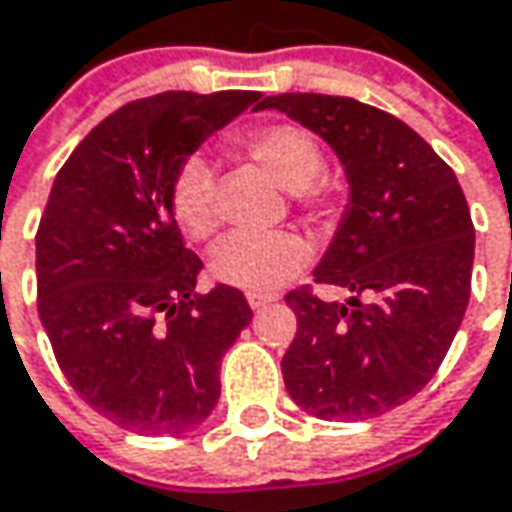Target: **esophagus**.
<instances>
[{
  "instance_id": "34e87169",
  "label": "esophagus",
  "mask_w": 512,
  "mask_h": 512,
  "mask_svg": "<svg viewBox=\"0 0 512 512\" xmlns=\"http://www.w3.org/2000/svg\"><path fill=\"white\" fill-rule=\"evenodd\" d=\"M246 300H249V306H252V309H263V306L274 303L277 297H274V294H260V291H249V294H246Z\"/></svg>"
}]
</instances>
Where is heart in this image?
<instances>
[{"mask_svg":"<svg viewBox=\"0 0 512 512\" xmlns=\"http://www.w3.org/2000/svg\"><path fill=\"white\" fill-rule=\"evenodd\" d=\"M243 150L274 181L289 189L294 203L326 215L331 198L317 184L326 172V158L314 135L297 124H263L240 138ZM169 209L189 238H209L218 226L215 212V169L203 155L184 158L169 184ZM309 257V246L297 232H235L212 252V274L235 289L269 291L297 272Z\"/></svg>","mask_w":512,"mask_h":512,"instance_id":"b5f03b06","label":"heart"}]
</instances>
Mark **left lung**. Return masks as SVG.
I'll return each instance as SVG.
<instances>
[{"mask_svg":"<svg viewBox=\"0 0 512 512\" xmlns=\"http://www.w3.org/2000/svg\"><path fill=\"white\" fill-rule=\"evenodd\" d=\"M280 110L340 158L348 206L314 283L354 297L286 294L297 334L283 357L289 397L326 422H357L416 397L448 354L470 300L473 221L453 169L405 121L354 98L283 93Z\"/></svg>","mask_w":512,"mask_h":512,"instance_id":"1","label":"left lung"}]
</instances>
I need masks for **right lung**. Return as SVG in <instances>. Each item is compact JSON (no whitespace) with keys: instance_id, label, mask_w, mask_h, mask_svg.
I'll return each mask as SVG.
<instances>
[{"instance_id":"1","label":"right lung","mask_w":512,"mask_h":512,"mask_svg":"<svg viewBox=\"0 0 512 512\" xmlns=\"http://www.w3.org/2000/svg\"><path fill=\"white\" fill-rule=\"evenodd\" d=\"M260 93H161L107 115L59 169L36 235L39 317L67 382L144 436L198 428L249 326L243 291L198 294L201 257L169 209L178 164Z\"/></svg>"}]
</instances>
